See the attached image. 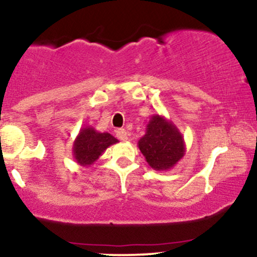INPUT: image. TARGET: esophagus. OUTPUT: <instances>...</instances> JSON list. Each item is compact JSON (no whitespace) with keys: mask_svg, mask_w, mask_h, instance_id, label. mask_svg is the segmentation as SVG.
Listing matches in <instances>:
<instances>
[{"mask_svg":"<svg viewBox=\"0 0 257 257\" xmlns=\"http://www.w3.org/2000/svg\"><path fill=\"white\" fill-rule=\"evenodd\" d=\"M116 137L119 139V140H122V141H125L126 139H128V134H126V132H125V129H117L116 131Z\"/></svg>","mask_w":257,"mask_h":257,"instance_id":"34e87169","label":"esophagus"}]
</instances>
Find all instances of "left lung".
Returning <instances> with one entry per match:
<instances>
[{
	"mask_svg": "<svg viewBox=\"0 0 257 257\" xmlns=\"http://www.w3.org/2000/svg\"><path fill=\"white\" fill-rule=\"evenodd\" d=\"M138 146L149 166L159 172L175 167L186 152L184 137L178 126L158 113L152 114Z\"/></svg>",
	"mask_w": 257,
	"mask_h": 257,
	"instance_id": "8db88e82",
	"label": "left lung"
}]
</instances>
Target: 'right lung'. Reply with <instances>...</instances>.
<instances>
[{"label": "right lung", "instance_id": "right-lung-1", "mask_svg": "<svg viewBox=\"0 0 257 257\" xmlns=\"http://www.w3.org/2000/svg\"><path fill=\"white\" fill-rule=\"evenodd\" d=\"M117 143L118 140L110 133H100L90 125L83 126L73 141V158L79 166L89 167L98 161L107 147Z\"/></svg>", "mask_w": 257, "mask_h": 257}]
</instances>
